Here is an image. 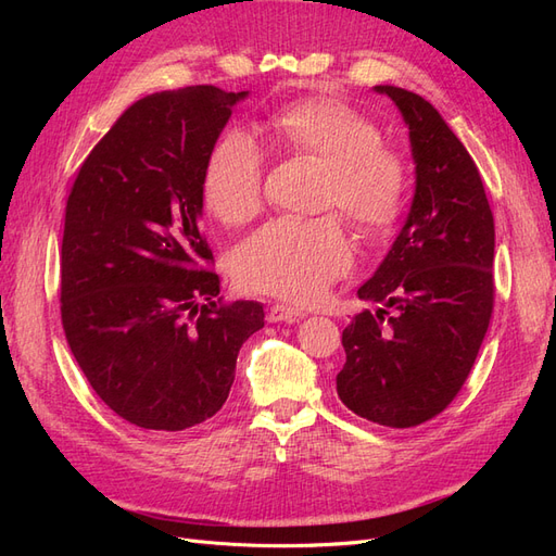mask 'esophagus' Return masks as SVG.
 I'll use <instances>...</instances> for the list:
<instances>
[{"mask_svg": "<svg viewBox=\"0 0 556 556\" xmlns=\"http://www.w3.org/2000/svg\"><path fill=\"white\" fill-rule=\"evenodd\" d=\"M304 315L306 313L301 308H294V306H288V304H276V306L268 308L266 319H268V323H299V319Z\"/></svg>", "mask_w": 556, "mask_h": 556, "instance_id": "1", "label": "esophagus"}]
</instances>
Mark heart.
<instances>
[{"label":"heart","mask_w":556,"mask_h":556,"mask_svg":"<svg viewBox=\"0 0 556 556\" xmlns=\"http://www.w3.org/2000/svg\"><path fill=\"white\" fill-rule=\"evenodd\" d=\"M278 146L327 166L319 208H339L364 237H382L406 208L408 166L382 143L376 121L341 99L308 97L268 121ZM201 197L225 225H243L262 208L264 150L248 131L229 129L211 146ZM352 266V245L339 215L313 220L278 217L248 237L231 271L250 292L308 304Z\"/></svg>","instance_id":"heart-1"}]
</instances>
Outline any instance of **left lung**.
Here are the masks:
<instances>
[{
  "label": "left lung",
  "instance_id": "8db88e82",
  "mask_svg": "<svg viewBox=\"0 0 556 556\" xmlns=\"http://www.w3.org/2000/svg\"><path fill=\"white\" fill-rule=\"evenodd\" d=\"M408 125L415 197L406 225L357 290L376 311L343 329L336 392L382 427L443 413L476 364L494 311V215L473 157L427 99L376 86Z\"/></svg>",
  "mask_w": 556,
  "mask_h": 556
}]
</instances>
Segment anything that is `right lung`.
Wrapping results in <instances>:
<instances>
[{
    "label": "right lung",
    "mask_w": 556,
    "mask_h": 556,
    "mask_svg": "<svg viewBox=\"0 0 556 556\" xmlns=\"http://www.w3.org/2000/svg\"><path fill=\"white\" fill-rule=\"evenodd\" d=\"M248 92L192 86L134 102L66 199L62 327L97 396L129 425L182 431L229 396L257 301L223 304L199 229L201 172Z\"/></svg>",
    "instance_id": "right-lung-1"
}]
</instances>
